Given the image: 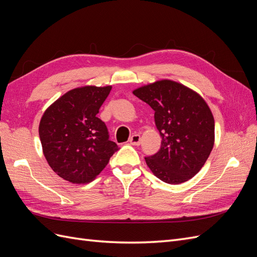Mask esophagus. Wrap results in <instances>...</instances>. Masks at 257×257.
<instances>
[{"instance_id": "1", "label": "esophagus", "mask_w": 257, "mask_h": 257, "mask_svg": "<svg viewBox=\"0 0 257 257\" xmlns=\"http://www.w3.org/2000/svg\"><path fill=\"white\" fill-rule=\"evenodd\" d=\"M141 141H142V138H141V135H139V134H135L130 138V143H131V145H133V146H139V145H141Z\"/></svg>"}]
</instances>
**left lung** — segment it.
I'll return each instance as SVG.
<instances>
[{
    "mask_svg": "<svg viewBox=\"0 0 257 257\" xmlns=\"http://www.w3.org/2000/svg\"><path fill=\"white\" fill-rule=\"evenodd\" d=\"M154 110L162 137L159 152L145 158L160 180L180 184L190 180L205 165L214 145V119L198 93L168 79L133 91Z\"/></svg>",
    "mask_w": 257,
    "mask_h": 257,
    "instance_id": "obj_1",
    "label": "left lung"
}]
</instances>
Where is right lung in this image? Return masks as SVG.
Masks as SVG:
<instances>
[{
	"label": "right lung",
	"mask_w": 257,
	"mask_h": 257,
	"mask_svg": "<svg viewBox=\"0 0 257 257\" xmlns=\"http://www.w3.org/2000/svg\"><path fill=\"white\" fill-rule=\"evenodd\" d=\"M111 85H84L66 92L44 112L38 133L52 170L64 180L89 183L119 150L96 114Z\"/></svg>",
	"instance_id": "add662e5"
}]
</instances>
